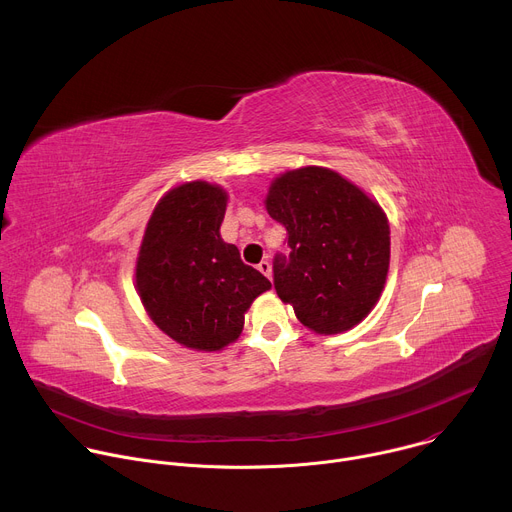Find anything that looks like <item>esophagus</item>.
<instances>
[{"label": "esophagus", "mask_w": 512, "mask_h": 512, "mask_svg": "<svg viewBox=\"0 0 512 512\" xmlns=\"http://www.w3.org/2000/svg\"><path fill=\"white\" fill-rule=\"evenodd\" d=\"M257 269H259L265 277H269V279H271V263H269L267 259H263V261L257 265Z\"/></svg>", "instance_id": "esophagus-1"}]
</instances>
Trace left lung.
I'll return each mask as SVG.
<instances>
[{"label":"left lung","mask_w":512,"mask_h":512,"mask_svg":"<svg viewBox=\"0 0 512 512\" xmlns=\"http://www.w3.org/2000/svg\"><path fill=\"white\" fill-rule=\"evenodd\" d=\"M265 208L287 231L289 257L275 255L281 302L318 334H340L371 314L389 271L385 210L330 168L306 166L277 176Z\"/></svg>","instance_id":"8db88e82"}]
</instances>
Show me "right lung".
I'll list each match as a JSON object with an SVG mask.
<instances>
[{
    "label": "right lung",
    "instance_id": "obj_1",
    "mask_svg": "<svg viewBox=\"0 0 512 512\" xmlns=\"http://www.w3.org/2000/svg\"><path fill=\"white\" fill-rule=\"evenodd\" d=\"M229 194L194 180L156 204L135 263V289L154 324L178 344L214 352L235 342L245 312L271 283L221 239Z\"/></svg>",
    "mask_w": 512,
    "mask_h": 512
}]
</instances>
